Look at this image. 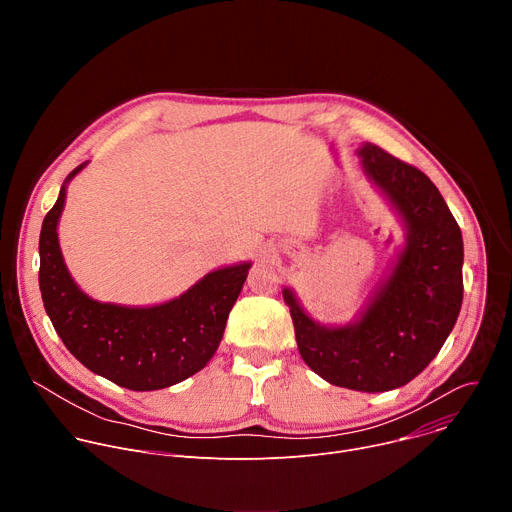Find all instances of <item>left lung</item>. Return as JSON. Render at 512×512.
I'll use <instances>...</instances> for the list:
<instances>
[{"mask_svg": "<svg viewBox=\"0 0 512 512\" xmlns=\"http://www.w3.org/2000/svg\"><path fill=\"white\" fill-rule=\"evenodd\" d=\"M364 174L405 225V247L369 304L346 326H322L283 287L300 354L324 381L364 393L407 385L450 336L464 296L462 231L435 184L415 166L362 143Z\"/></svg>", "mask_w": 512, "mask_h": 512, "instance_id": "left-lung-1", "label": "left lung"}]
</instances>
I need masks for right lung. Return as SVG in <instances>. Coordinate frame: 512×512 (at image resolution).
<instances>
[{
	"mask_svg": "<svg viewBox=\"0 0 512 512\" xmlns=\"http://www.w3.org/2000/svg\"><path fill=\"white\" fill-rule=\"evenodd\" d=\"M40 231V291L46 314L64 346L89 371L131 391L172 387L200 369L221 344L251 263L206 273L180 298L150 308L103 304L89 298L70 277L60 245L58 218L66 184Z\"/></svg>",
	"mask_w": 512,
	"mask_h": 512,
	"instance_id": "add662e5",
	"label": "right lung"
}]
</instances>
